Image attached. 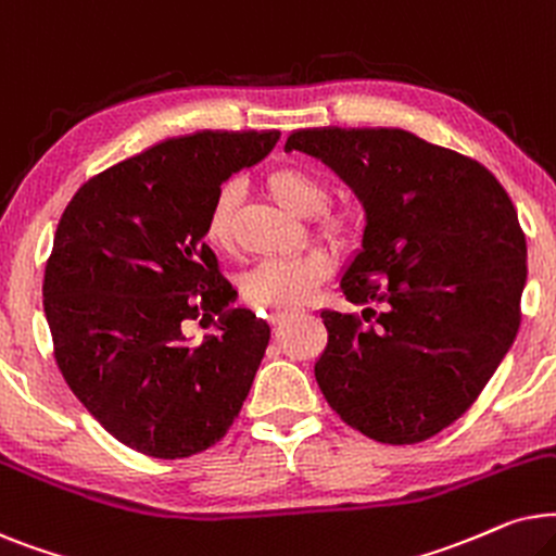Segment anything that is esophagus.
<instances>
[{"label": "esophagus", "instance_id": "esophagus-1", "mask_svg": "<svg viewBox=\"0 0 556 556\" xmlns=\"http://www.w3.org/2000/svg\"><path fill=\"white\" fill-rule=\"evenodd\" d=\"M294 309H274V313H269V323L277 325V323H285L287 317H292Z\"/></svg>", "mask_w": 556, "mask_h": 556}]
</instances>
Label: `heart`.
Listing matches in <instances>:
<instances>
[{
	"label": "heart",
	"mask_w": 556,
	"mask_h": 556,
	"mask_svg": "<svg viewBox=\"0 0 556 556\" xmlns=\"http://www.w3.org/2000/svg\"><path fill=\"white\" fill-rule=\"evenodd\" d=\"M266 188L279 203L300 213L315 216L330 201V185L320 173L302 165H282L266 175ZM241 203V185L228 180L213 195L208 216H205V239L213 247L228 249L236 233V213ZM320 231L332 241H351L358 228L353 208L325 211L317 220ZM332 262L328 251L309 249L292 256H264L249 266L241 277V294L254 305L294 307L305 302L317 285L328 277Z\"/></svg>",
	"instance_id": "b5f03b06"
}]
</instances>
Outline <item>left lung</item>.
Returning a JSON list of instances; mask_svg holds the SVG:
<instances>
[{"label":"left lung","mask_w":556,"mask_h":556,"mask_svg":"<svg viewBox=\"0 0 556 556\" xmlns=\"http://www.w3.org/2000/svg\"><path fill=\"white\" fill-rule=\"evenodd\" d=\"M366 211L364 249L323 309L315 379L338 417L387 445L425 442L476 402L521 323L527 239L480 162L404 129H298Z\"/></svg>","instance_id":"left-lung-1"}]
</instances>
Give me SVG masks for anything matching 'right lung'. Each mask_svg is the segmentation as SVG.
<instances>
[{"label": "right lung", "mask_w": 556, "mask_h": 556, "mask_svg": "<svg viewBox=\"0 0 556 556\" xmlns=\"http://www.w3.org/2000/svg\"><path fill=\"white\" fill-rule=\"evenodd\" d=\"M279 131L165 139L78 188L55 228L42 305L65 383L137 453L190 457L224 438L249 396L269 325L236 290L205 236L216 190L256 165ZM219 315L188 346L184 325Z\"/></svg>", "instance_id": "right-lung-1"}]
</instances>
